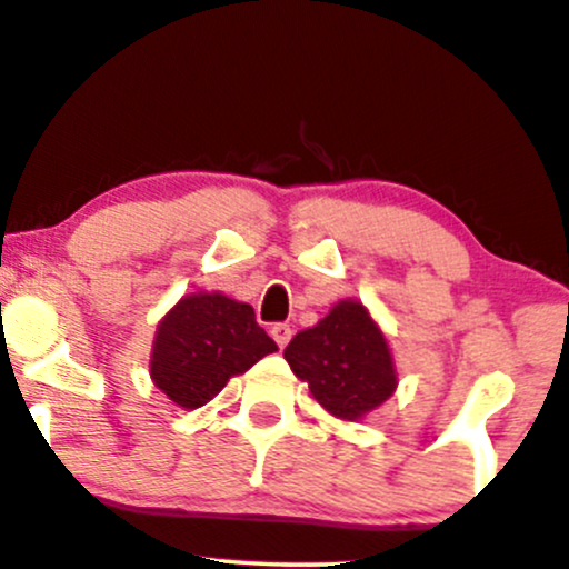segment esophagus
Masks as SVG:
<instances>
[{"instance_id":"obj_1","label":"esophagus","mask_w":569,"mask_h":569,"mask_svg":"<svg viewBox=\"0 0 569 569\" xmlns=\"http://www.w3.org/2000/svg\"><path fill=\"white\" fill-rule=\"evenodd\" d=\"M291 333H293V330H291V326H286V322H276V326L270 328V336L276 338V343L280 349H283L286 343L291 341Z\"/></svg>"}]
</instances>
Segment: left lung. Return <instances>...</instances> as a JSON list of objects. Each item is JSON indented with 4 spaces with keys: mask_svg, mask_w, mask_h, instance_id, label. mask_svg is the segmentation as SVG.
Wrapping results in <instances>:
<instances>
[{
    "mask_svg": "<svg viewBox=\"0 0 569 569\" xmlns=\"http://www.w3.org/2000/svg\"><path fill=\"white\" fill-rule=\"evenodd\" d=\"M283 357L318 405L343 420L368 415L397 388L386 336L359 301H338L318 326L291 338Z\"/></svg>",
    "mask_w": 569,
    "mask_h": 569,
    "instance_id": "obj_1",
    "label": "left lung"
}]
</instances>
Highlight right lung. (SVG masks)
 <instances>
[{
	"instance_id": "1",
	"label": "right lung",
	"mask_w": 569,
	"mask_h": 569,
	"mask_svg": "<svg viewBox=\"0 0 569 569\" xmlns=\"http://www.w3.org/2000/svg\"><path fill=\"white\" fill-rule=\"evenodd\" d=\"M272 351L276 341L257 326L249 305L222 293H191L157 328L149 370L176 405L197 409Z\"/></svg>"
}]
</instances>
